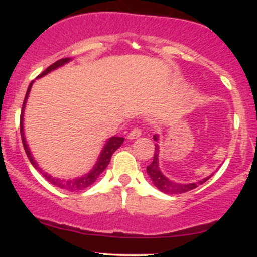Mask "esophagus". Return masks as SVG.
I'll return each mask as SVG.
<instances>
[{"label":"esophagus","instance_id":"esophagus-1","mask_svg":"<svg viewBox=\"0 0 257 257\" xmlns=\"http://www.w3.org/2000/svg\"><path fill=\"white\" fill-rule=\"evenodd\" d=\"M141 135V129L140 128H134L133 131H131V133L128 134V139H137Z\"/></svg>","mask_w":257,"mask_h":257}]
</instances>
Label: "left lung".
<instances>
[{
    "instance_id": "8db88e82",
    "label": "left lung",
    "mask_w": 257,
    "mask_h": 257,
    "mask_svg": "<svg viewBox=\"0 0 257 257\" xmlns=\"http://www.w3.org/2000/svg\"><path fill=\"white\" fill-rule=\"evenodd\" d=\"M153 140L156 143H158V135H153ZM155 156H153V161L150 166H147L146 170L149 176L151 178L153 185L158 188L161 192H164L167 194H180L188 192V191L193 190V188L198 187L199 185L204 184L206 180L211 178L210 176H206V178L199 180L198 182H190V184H180V182H174L172 180H169L164 175L163 173L159 169V145L155 144Z\"/></svg>"
}]
</instances>
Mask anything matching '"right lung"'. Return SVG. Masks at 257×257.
Here are the masks:
<instances>
[{
	"label": "right lung",
	"mask_w": 257,
	"mask_h": 257,
	"mask_svg": "<svg viewBox=\"0 0 257 257\" xmlns=\"http://www.w3.org/2000/svg\"><path fill=\"white\" fill-rule=\"evenodd\" d=\"M69 61H71V58L60 59V60H58L57 63L52 64L51 66L47 67V69L44 70V71L41 73L37 78L43 77V76H46L47 73H49L51 71H54V70L58 69V67L64 66V65L69 63ZM32 84H34V81L31 82L30 85H29V88H28V91H26L24 102H23L22 114H20V134H22L23 145H24V149H25L26 155H28V158L30 159L31 164L34 166V168H36L38 172H40L41 175H42L43 178L47 180V181H49L52 185H54L55 187H59V188H61V190H65V191H70V192L81 191V190H84V188L89 187L90 185H93L94 182H95V180L99 178L100 174L104 172V170L106 169V167L108 166L112 155H113V152L116 151L117 149H119L120 145L123 144V141H124V138L112 137L108 139V140L105 143V145L102 146V150H101V152H100L96 163L94 164V167L91 168V169L87 174H84V175L78 176V178H73V179H60V178H55V176L51 175V174L44 172L42 168L38 166L36 159H35L34 156H32L30 149H29L28 143H26V138L24 134V111H25L26 101H28L29 94H30Z\"/></svg>",
	"instance_id": "obj_1"
}]
</instances>
